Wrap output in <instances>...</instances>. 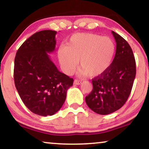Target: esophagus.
<instances>
[{
	"label": "esophagus",
	"instance_id": "1",
	"mask_svg": "<svg viewBox=\"0 0 149 149\" xmlns=\"http://www.w3.org/2000/svg\"><path fill=\"white\" fill-rule=\"evenodd\" d=\"M73 84H76V85H80V84H82V82H81V81H80V80H75L74 82H73Z\"/></svg>",
	"mask_w": 149,
	"mask_h": 149
}]
</instances>
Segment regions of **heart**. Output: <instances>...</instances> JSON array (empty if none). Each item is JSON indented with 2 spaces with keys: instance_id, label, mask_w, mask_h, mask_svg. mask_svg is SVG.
<instances>
[{
  "instance_id": "heart-1",
  "label": "heart",
  "mask_w": 149,
  "mask_h": 149,
  "mask_svg": "<svg viewBox=\"0 0 149 149\" xmlns=\"http://www.w3.org/2000/svg\"><path fill=\"white\" fill-rule=\"evenodd\" d=\"M116 46L112 39L93 33H76L61 45L58 58L61 68L71 75L78 64L80 76L95 78L104 74L112 65Z\"/></svg>"
}]
</instances>
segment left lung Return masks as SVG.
Masks as SVG:
<instances>
[{
  "label": "left lung",
  "mask_w": 149,
  "mask_h": 149,
  "mask_svg": "<svg viewBox=\"0 0 149 149\" xmlns=\"http://www.w3.org/2000/svg\"><path fill=\"white\" fill-rule=\"evenodd\" d=\"M116 43L112 65L104 74L92 80L93 88L85 101L93 112L106 115L120 109L130 96L136 77V61L125 39L112 31Z\"/></svg>",
  "instance_id": "left-lung-1"
}]
</instances>
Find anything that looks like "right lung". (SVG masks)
<instances>
[{"label":"right lung","mask_w":149,"mask_h":149,"mask_svg":"<svg viewBox=\"0 0 149 149\" xmlns=\"http://www.w3.org/2000/svg\"><path fill=\"white\" fill-rule=\"evenodd\" d=\"M56 31H41L24 42L14 61V82L24 104L39 116L54 114L66 100L73 78L59 71L47 53L56 47Z\"/></svg>","instance_id":"add662e5"}]
</instances>
